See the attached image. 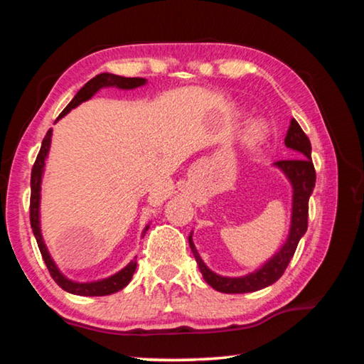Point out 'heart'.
I'll list each match as a JSON object with an SVG mask.
<instances>
[{
  "label": "heart",
  "mask_w": 364,
  "mask_h": 364,
  "mask_svg": "<svg viewBox=\"0 0 364 364\" xmlns=\"http://www.w3.org/2000/svg\"><path fill=\"white\" fill-rule=\"evenodd\" d=\"M250 136H252V139H260V138L263 136V130H262V127L255 125L254 128H252V130H250Z\"/></svg>",
  "instance_id": "obj_1"
}]
</instances>
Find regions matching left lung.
Listing matches in <instances>:
<instances>
[{
  "label": "left lung",
  "instance_id": "1",
  "mask_svg": "<svg viewBox=\"0 0 364 364\" xmlns=\"http://www.w3.org/2000/svg\"><path fill=\"white\" fill-rule=\"evenodd\" d=\"M284 144L294 151L291 160H278L273 165L282 171L292 186V212L291 228L284 244L276 254L268 258L260 268L244 276H220L207 267L202 260L199 252L193 242V232L189 234V247L193 250L194 258L204 279L215 291L225 294H245L255 292L273 284L278 281L292 260L299 241L306 232L308 228V200L316 183V171L311 162V144L306 134L301 130L297 120L292 119L286 134Z\"/></svg>",
  "mask_w": 364,
  "mask_h": 364
}]
</instances>
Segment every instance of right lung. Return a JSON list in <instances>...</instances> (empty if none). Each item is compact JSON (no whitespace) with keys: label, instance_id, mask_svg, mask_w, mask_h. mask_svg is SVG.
<instances>
[{"label":"right lung","instance_id":"right-lung-1","mask_svg":"<svg viewBox=\"0 0 364 364\" xmlns=\"http://www.w3.org/2000/svg\"><path fill=\"white\" fill-rule=\"evenodd\" d=\"M147 83L146 78H127V77H120V75H114V73H100L95 78H91L88 83H86L83 88H80L75 97L67 104V107L60 112L58 117L63 119L64 115L70 112L72 109H75L80 104L88 101L93 97L97 91L101 88H109V86H115L119 90H134L138 86H144ZM56 120V122H58ZM51 136H53V130L49 128L45 139L41 143V149L38 152V157H36L33 168H32V178H30V188H32V196H30V225H32V230L35 234L36 244H38V249L41 252L43 260H45L46 267L49 269V274L53 276V279L56 281V284L59 287H63L64 291L69 294H75V295H83V297H100V295H110L114 292L122 291L128 282L132 281L134 269H136V257L127 264L125 268H122L119 273H115L109 278H104L100 281H91V282H77L72 281L60 273V269L58 268V264L54 263L51 254L48 252V247L45 244V239H43L41 234V223H40V200H41V180H43V173H45V160L49 154V147H51ZM147 225L144 228L143 234L147 231Z\"/></svg>","mask_w":364,"mask_h":364}]
</instances>
